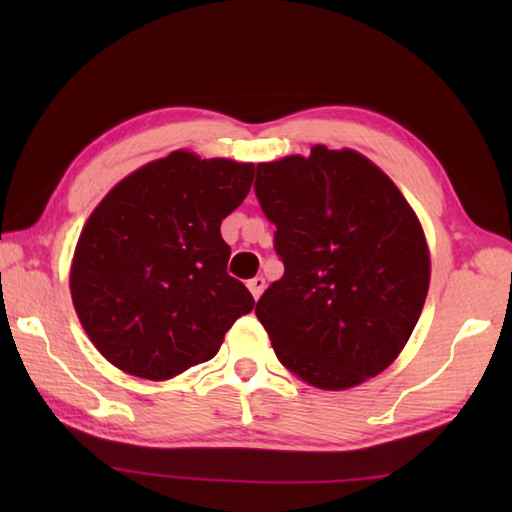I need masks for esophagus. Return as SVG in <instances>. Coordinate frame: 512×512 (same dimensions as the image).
Masks as SVG:
<instances>
[{
  "label": "esophagus",
  "instance_id": "34e87169",
  "mask_svg": "<svg viewBox=\"0 0 512 512\" xmlns=\"http://www.w3.org/2000/svg\"><path fill=\"white\" fill-rule=\"evenodd\" d=\"M248 289H250V293H253V298L259 300V296H262L266 289V280L262 275H257V277H253V280H248Z\"/></svg>",
  "mask_w": 512,
  "mask_h": 512
}]
</instances>
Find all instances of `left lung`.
I'll return each mask as SVG.
<instances>
[{
    "label": "left lung",
    "mask_w": 512,
    "mask_h": 512,
    "mask_svg": "<svg viewBox=\"0 0 512 512\" xmlns=\"http://www.w3.org/2000/svg\"><path fill=\"white\" fill-rule=\"evenodd\" d=\"M284 275L255 314L277 359L309 386L345 391L400 357L429 291L422 223L375 162L314 144L257 164Z\"/></svg>",
    "instance_id": "left-lung-1"
}]
</instances>
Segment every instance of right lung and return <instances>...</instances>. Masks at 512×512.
Instances as JSON below:
<instances>
[{"instance_id": "1", "label": "right lung", "mask_w": 512, "mask_h": 512, "mask_svg": "<svg viewBox=\"0 0 512 512\" xmlns=\"http://www.w3.org/2000/svg\"><path fill=\"white\" fill-rule=\"evenodd\" d=\"M253 162L178 149L146 162L85 221L69 291L85 334L128 375L164 381L219 352L255 300L225 273L221 221L244 203Z\"/></svg>"}]
</instances>
